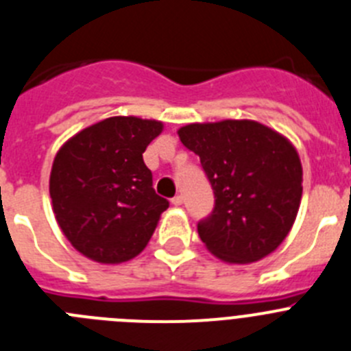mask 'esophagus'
<instances>
[{"label": "esophagus", "mask_w": 351, "mask_h": 351, "mask_svg": "<svg viewBox=\"0 0 351 351\" xmlns=\"http://www.w3.org/2000/svg\"><path fill=\"white\" fill-rule=\"evenodd\" d=\"M172 204H173V206H176V207L182 206V197H181V195H176V197L172 198Z\"/></svg>", "instance_id": "34e87169"}]
</instances>
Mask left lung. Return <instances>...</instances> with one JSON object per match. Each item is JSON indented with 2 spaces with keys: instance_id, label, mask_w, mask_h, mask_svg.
Segmentation results:
<instances>
[{
  "instance_id": "obj_1",
  "label": "left lung",
  "mask_w": 351,
  "mask_h": 351,
  "mask_svg": "<svg viewBox=\"0 0 351 351\" xmlns=\"http://www.w3.org/2000/svg\"><path fill=\"white\" fill-rule=\"evenodd\" d=\"M200 156L214 209L198 235L226 263L258 262L291 230L302 198V165L287 137L251 119L191 123L178 130Z\"/></svg>"
}]
</instances>
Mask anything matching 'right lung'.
<instances>
[{"mask_svg":"<svg viewBox=\"0 0 351 351\" xmlns=\"http://www.w3.org/2000/svg\"><path fill=\"white\" fill-rule=\"evenodd\" d=\"M161 132V121L107 117L68 138L56 154L49 181L56 221L89 260L128 262L147 246L169 207L142 158Z\"/></svg>","mask_w":351,"mask_h":351,"instance_id":"obj_1","label":"right lung"}]
</instances>
